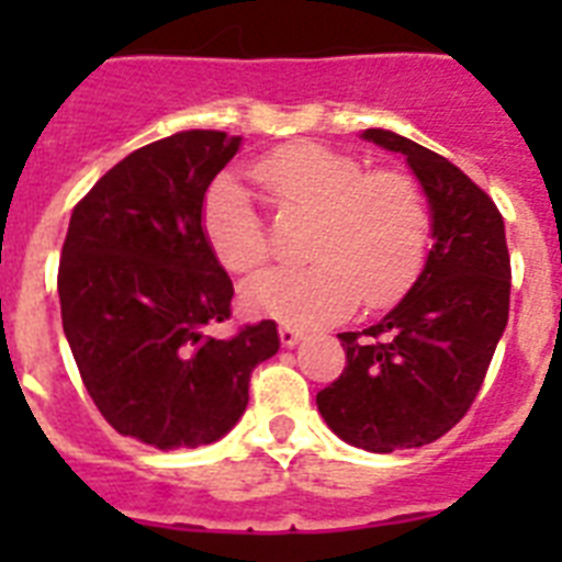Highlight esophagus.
Here are the masks:
<instances>
[{"label":"esophagus","instance_id":"obj_1","mask_svg":"<svg viewBox=\"0 0 562 562\" xmlns=\"http://www.w3.org/2000/svg\"><path fill=\"white\" fill-rule=\"evenodd\" d=\"M303 338V329L300 326H291V324H280V341L282 347H294V344Z\"/></svg>","mask_w":562,"mask_h":562}]
</instances>
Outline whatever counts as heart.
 <instances>
[{"instance_id": "1", "label": "heart", "mask_w": 562, "mask_h": 562, "mask_svg": "<svg viewBox=\"0 0 562 562\" xmlns=\"http://www.w3.org/2000/svg\"><path fill=\"white\" fill-rule=\"evenodd\" d=\"M250 175L280 215H315V224L303 241L312 262L245 282L247 308L289 324H329L359 297L368 308L400 300L423 271L435 221L408 171H368L352 154L294 143L265 154ZM201 229L227 271L254 273L271 259L262 215L233 178L206 189Z\"/></svg>"}]
</instances>
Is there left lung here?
I'll return each instance as SVG.
<instances>
[{
	"mask_svg": "<svg viewBox=\"0 0 562 562\" xmlns=\"http://www.w3.org/2000/svg\"><path fill=\"white\" fill-rule=\"evenodd\" d=\"M364 139L408 157L431 203L435 247L400 306L341 333L347 364L317 393L335 435L370 452L435 443L479 396L510 308L505 221L458 166L391 131Z\"/></svg>",
	"mask_w": 562,
	"mask_h": 562,
	"instance_id": "obj_1",
	"label": "left lung"
}]
</instances>
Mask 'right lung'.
Returning <instances> with one entry per match:
<instances>
[{
  "mask_svg": "<svg viewBox=\"0 0 562 562\" xmlns=\"http://www.w3.org/2000/svg\"><path fill=\"white\" fill-rule=\"evenodd\" d=\"M238 143L183 131L136 148L66 229L57 294L83 387L119 435L154 449L227 435L254 368L280 350L273 321L210 335L233 315V280L203 238L201 203Z\"/></svg>",
  "mask_w": 562,
  "mask_h": 562,
  "instance_id": "add662e5",
  "label": "right lung"
}]
</instances>
